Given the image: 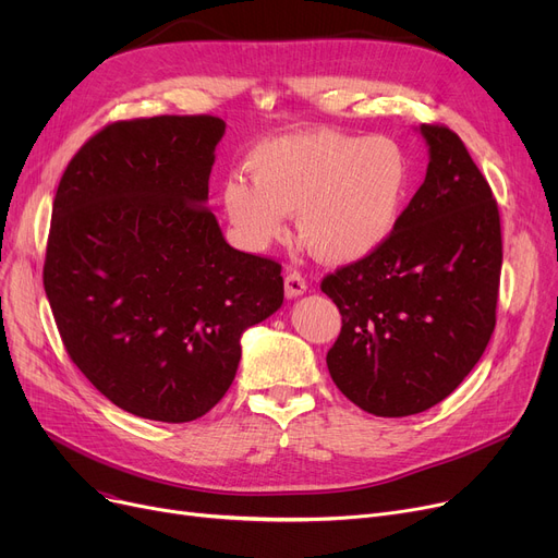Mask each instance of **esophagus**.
Segmentation results:
<instances>
[{
    "label": "esophagus",
    "mask_w": 558,
    "mask_h": 558,
    "mask_svg": "<svg viewBox=\"0 0 558 558\" xmlns=\"http://www.w3.org/2000/svg\"><path fill=\"white\" fill-rule=\"evenodd\" d=\"M305 291H307V280H305L303 274L289 271V274L284 276V294H287L289 299H296V296L305 294Z\"/></svg>",
    "instance_id": "34e87169"
}]
</instances>
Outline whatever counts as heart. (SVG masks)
Returning a JSON list of instances; mask_svg holds the SVG:
<instances>
[{
  "label": "heart",
  "mask_w": 558,
  "mask_h": 558,
  "mask_svg": "<svg viewBox=\"0 0 558 558\" xmlns=\"http://www.w3.org/2000/svg\"><path fill=\"white\" fill-rule=\"evenodd\" d=\"M251 181L232 173L221 201L240 238L262 248L282 238L299 213L301 240L324 259L355 262L393 232L409 165L385 135L318 129L262 142L246 160Z\"/></svg>",
  "instance_id": "1"
}]
</instances>
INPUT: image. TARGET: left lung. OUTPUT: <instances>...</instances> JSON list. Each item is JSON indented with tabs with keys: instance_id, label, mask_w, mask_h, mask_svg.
Listing matches in <instances>:
<instances>
[{
	"instance_id": "left-lung-1",
	"label": "left lung",
	"mask_w": 558,
	"mask_h": 558,
	"mask_svg": "<svg viewBox=\"0 0 558 558\" xmlns=\"http://www.w3.org/2000/svg\"><path fill=\"white\" fill-rule=\"evenodd\" d=\"M427 175L389 240L320 280L341 314L328 350L339 391L375 416L421 414L448 398L495 330L500 210L446 124H423Z\"/></svg>"
}]
</instances>
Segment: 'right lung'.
Listing matches in <instances>:
<instances>
[{
	"label": "right lung",
	"instance_id": "obj_1",
	"mask_svg": "<svg viewBox=\"0 0 558 558\" xmlns=\"http://www.w3.org/2000/svg\"><path fill=\"white\" fill-rule=\"evenodd\" d=\"M213 114L112 122L58 183L43 282L70 360L120 409L160 423L208 414L240 337L284 299L278 259L232 248L205 208Z\"/></svg>",
	"mask_w": 558,
	"mask_h": 558
}]
</instances>
